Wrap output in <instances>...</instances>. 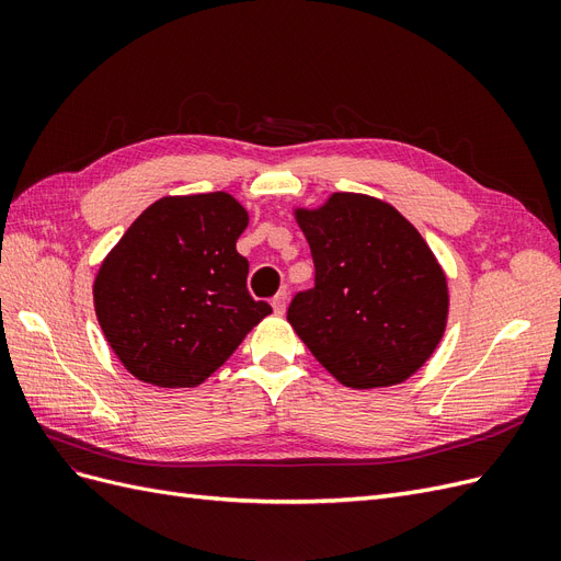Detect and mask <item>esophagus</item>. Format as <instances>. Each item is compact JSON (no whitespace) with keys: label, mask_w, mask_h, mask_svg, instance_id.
Segmentation results:
<instances>
[{"label":"esophagus","mask_w":561,"mask_h":561,"mask_svg":"<svg viewBox=\"0 0 561 561\" xmlns=\"http://www.w3.org/2000/svg\"><path fill=\"white\" fill-rule=\"evenodd\" d=\"M271 307H274V311L278 316L285 313V307H287V293H278L274 299H271Z\"/></svg>","instance_id":"obj_1"}]
</instances>
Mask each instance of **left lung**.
<instances>
[{"label":"left lung","mask_w":561,"mask_h":561,"mask_svg":"<svg viewBox=\"0 0 561 561\" xmlns=\"http://www.w3.org/2000/svg\"><path fill=\"white\" fill-rule=\"evenodd\" d=\"M316 285L287 320L313 358L351 388L393 386L431 358L447 322V278L431 248L383 201L334 194L297 210Z\"/></svg>","instance_id":"1"}]
</instances>
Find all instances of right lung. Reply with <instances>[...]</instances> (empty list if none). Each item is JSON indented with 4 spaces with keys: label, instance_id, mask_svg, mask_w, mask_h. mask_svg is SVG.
I'll return each instance as SVG.
<instances>
[{
    "label": "right lung",
    "instance_id": "1",
    "mask_svg": "<svg viewBox=\"0 0 561 561\" xmlns=\"http://www.w3.org/2000/svg\"><path fill=\"white\" fill-rule=\"evenodd\" d=\"M248 213L225 192L165 196L135 219L93 285L95 313L118 360L140 381H206L271 313L248 293L236 241Z\"/></svg>",
    "mask_w": 561,
    "mask_h": 561
}]
</instances>
